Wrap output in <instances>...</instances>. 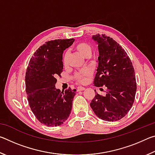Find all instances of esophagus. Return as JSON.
I'll list each match as a JSON object with an SVG mask.
<instances>
[{
  "label": "esophagus",
  "instance_id": "1",
  "mask_svg": "<svg viewBox=\"0 0 155 155\" xmlns=\"http://www.w3.org/2000/svg\"><path fill=\"white\" fill-rule=\"evenodd\" d=\"M85 87H81V86H80V87H77V91H83V90H85Z\"/></svg>",
  "mask_w": 155,
  "mask_h": 155
}]
</instances>
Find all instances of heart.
Here are the masks:
<instances>
[{
  "label": "heart",
  "instance_id": "obj_1",
  "mask_svg": "<svg viewBox=\"0 0 155 155\" xmlns=\"http://www.w3.org/2000/svg\"><path fill=\"white\" fill-rule=\"evenodd\" d=\"M75 49L77 50V51L83 56L85 58H90L92 53V48L90 45H89L88 44L85 42H81L78 44L77 45H76ZM68 57V52H65L63 55V62L64 64H65L67 63ZM91 72L90 70L85 69L83 70L82 71H80L78 72L75 73L74 75V79L78 81L80 83H84L87 81L88 77L91 75Z\"/></svg>",
  "mask_w": 155,
  "mask_h": 155
}]
</instances>
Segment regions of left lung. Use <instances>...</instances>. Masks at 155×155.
<instances>
[{
  "mask_svg": "<svg viewBox=\"0 0 155 155\" xmlns=\"http://www.w3.org/2000/svg\"><path fill=\"white\" fill-rule=\"evenodd\" d=\"M92 39L99 52L94 84L106 87L107 91L104 96L96 93L91 108L99 118L117 121L127 114L134 103L137 90L134 68L127 52L113 38L98 34Z\"/></svg>",
  "mask_w": 155,
  "mask_h": 155,
  "instance_id": "1",
  "label": "left lung"
}]
</instances>
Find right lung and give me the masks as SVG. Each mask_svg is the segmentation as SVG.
<instances>
[{
	"mask_svg": "<svg viewBox=\"0 0 155 155\" xmlns=\"http://www.w3.org/2000/svg\"><path fill=\"white\" fill-rule=\"evenodd\" d=\"M74 39L48 41L35 52L25 76L26 92L31 111L47 127L62 124L69 117L76 90L61 91L56 77L63 71V53Z\"/></svg>",
	"mask_w": 155,
	"mask_h": 155,
	"instance_id": "right-lung-1",
	"label": "right lung"
}]
</instances>
